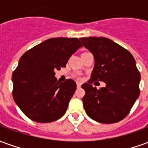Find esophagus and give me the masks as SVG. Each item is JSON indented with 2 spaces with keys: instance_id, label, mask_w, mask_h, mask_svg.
Segmentation results:
<instances>
[{
  "instance_id": "1",
  "label": "esophagus",
  "mask_w": 148,
  "mask_h": 148,
  "mask_svg": "<svg viewBox=\"0 0 148 148\" xmlns=\"http://www.w3.org/2000/svg\"><path fill=\"white\" fill-rule=\"evenodd\" d=\"M81 86H82V83H81V82H77V88L81 87Z\"/></svg>"
}]
</instances>
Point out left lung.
I'll use <instances>...</instances> for the list:
<instances>
[{"mask_svg":"<svg viewBox=\"0 0 148 148\" xmlns=\"http://www.w3.org/2000/svg\"><path fill=\"white\" fill-rule=\"evenodd\" d=\"M81 41L94 58L91 78L82 88L86 114L103 124L121 121L130 112L140 95V74L127 50L105 37H83ZM101 80L106 87L97 90L90 84Z\"/></svg>","mask_w":148,"mask_h":148,"instance_id":"1","label":"left lung"}]
</instances>
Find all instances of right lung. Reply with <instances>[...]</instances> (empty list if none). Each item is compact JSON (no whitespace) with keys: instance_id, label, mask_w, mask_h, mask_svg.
Here are the masks:
<instances>
[{"instance_id":"right-lung-1","label":"right lung","mask_w":148,"mask_h":148,"mask_svg":"<svg viewBox=\"0 0 148 148\" xmlns=\"http://www.w3.org/2000/svg\"><path fill=\"white\" fill-rule=\"evenodd\" d=\"M82 45L77 38H51L21 56L12 81L18 107L32 121L49 123L61 118L76 90V82L59 83L55 71L66 67L71 56Z\"/></svg>"}]
</instances>
